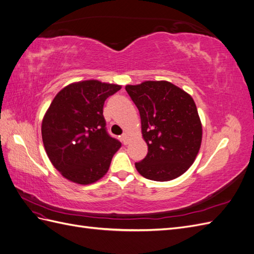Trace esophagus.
Listing matches in <instances>:
<instances>
[{
    "label": "esophagus",
    "mask_w": 254,
    "mask_h": 254,
    "mask_svg": "<svg viewBox=\"0 0 254 254\" xmlns=\"http://www.w3.org/2000/svg\"><path fill=\"white\" fill-rule=\"evenodd\" d=\"M122 142L124 145H127L129 143V135L127 133H124L122 135Z\"/></svg>",
    "instance_id": "34e87169"
}]
</instances>
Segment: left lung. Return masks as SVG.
<instances>
[{
  "label": "left lung",
  "instance_id": "8db88e82",
  "mask_svg": "<svg viewBox=\"0 0 254 254\" xmlns=\"http://www.w3.org/2000/svg\"><path fill=\"white\" fill-rule=\"evenodd\" d=\"M139 109L148 152L136 171L153 181H170L194 163L202 140V126L194 99L172 82L144 81L126 86Z\"/></svg>",
  "mask_w": 254,
  "mask_h": 254
}]
</instances>
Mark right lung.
<instances>
[{
	"mask_svg": "<svg viewBox=\"0 0 254 254\" xmlns=\"http://www.w3.org/2000/svg\"><path fill=\"white\" fill-rule=\"evenodd\" d=\"M121 88L83 80L68 84L53 99L42 121V141L52 164L67 180L91 184L108 172L122 144L107 132L103 108Z\"/></svg>",
	"mask_w": 254,
	"mask_h": 254,
	"instance_id": "obj_1",
	"label": "right lung"
}]
</instances>
